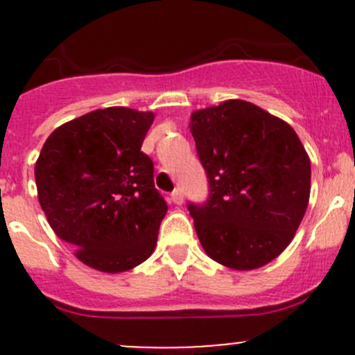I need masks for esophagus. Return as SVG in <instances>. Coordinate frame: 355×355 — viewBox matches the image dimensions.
Returning a JSON list of instances; mask_svg holds the SVG:
<instances>
[{"instance_id":"34e87169","label":"esophagus","mask_w":355,"mask_h":355,"mask_svg":"<svg viewBox=\"0 0 355 355\" xmlns=\"http://www.w3.org/2000/svg\"><path fill=\"white\" fill-rule=\"evenodd\" d=\"M171 202L173 204L184 202V192H182L180 187H177L173 192H171Z\"/></svg>"}]
</instances>
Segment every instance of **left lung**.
<instances>
[{
    "label": "left lung",
    "mask_w": 355,
    "mask_h": 355,
    "mask_svg": "<svg viewBox=\"0 0 355 355\" xmlns=\"http://www.w3.org/2000/svg\"><path fill=\"white\" fill-rule=\"evenodd\" d=\"M191 132L207 177L202 204L189 202L211 259L249 271L280 256L307 209L311 161L288 123L230 99L199 110Z\"/></svg>",
    "instance_id": "8db88e82"
}]
</instances>
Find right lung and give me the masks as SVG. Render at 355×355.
Masks as SVG:
<instances>
[{
  "instance_id": "add662e5",
  "label": "right lung",
  "mask_w": 355,
  "mask_h": 355,
  "mask_svg": "<svg viewBox=\"0 0 355 355\" xmlns=\"http://www.w3.org/2000/svg\"><path fill=\"white\" fill-rule=\"evenodd\" d=\"M153 120L123 106L91 111L56 128L35 163L49 225L94 270H132L156 247L168 206L141 151Z\"/></svg>"
}]
</instances>
